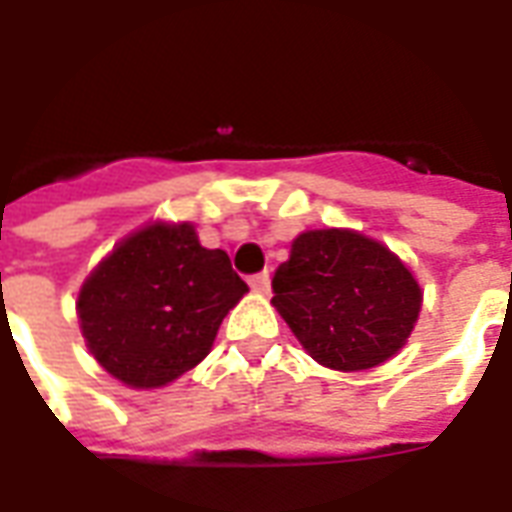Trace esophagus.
Listing matches in <instances>:
<instances>
[{"label": "esophagus", "instance_id": "esophagus-1", "mask_svg": "<svg viewBox=\"0 0 512 512\" xmlns=\"http://www.w3.org/2000/svg\"><path fill=\"white\" fill-rule=\"evenodd\" d=\"M249 288L257 290V293H268V288H271V277H268V271L252 274V277H249Z\"/></svg>", "mask_w": 512, "mask_h": 512}]
</instances>
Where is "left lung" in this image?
<instances>
[{"instance_id": "8db88e82", "label": "left lung", "mask_w": 512, "mask_h": 512, "mask_svg": "<svg viewBox=\"0 0 512 512\" xmlns=\"http://www.w3.org/2000/svg\"><path fill=\"white\" fill-rule=\"evenodd\" d=\"M271 304L323 367L359 373L406 345L422 290L403 260L354 230H307L274 274Z\"/></svg>"}]
</instances>
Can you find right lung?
<instances>
[{
    "mask_svg": "<svg viewBox=\"0 0 512 512\" xmlns=\"http://www.w3.org/2000/svg\"><path fill=\"white\" fill-rule=\"evenodd\" d=\"M222 249L194 224H147L84 279L76 301L95 362L134 389H156L197 367L224 315L246 293Z\"/></svg>",
    "mask_w": 512,
    "mask_h": 512,
    "instance_id": "obj_1",
    "label": "right lung"
}]
</instances>
